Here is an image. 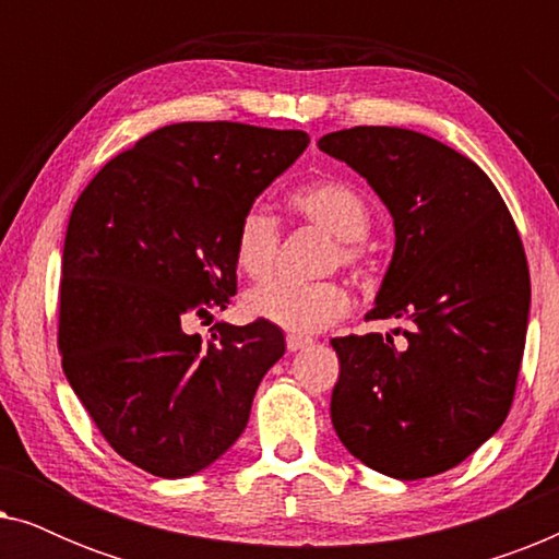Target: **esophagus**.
Returning a JSON list of instances; mask_svg holds the SVG:
<instances>
[{
  "instance_id": "obj_1",
  "label": "esophagus",
  "mask_w": 559,
  "mask_h": 559,
  "mask_svg": "<svg viewBox=\"0 0 559 559\" xmlns=\"http://www.w3.org/2000/svg\"><path fill=\"white\" fill-rule=\"evenodd\" d=\"M310 338H305V335H295V333H289L287 335V350H300V348H305V346H310Z\"/></svg>"
}]
</instances>
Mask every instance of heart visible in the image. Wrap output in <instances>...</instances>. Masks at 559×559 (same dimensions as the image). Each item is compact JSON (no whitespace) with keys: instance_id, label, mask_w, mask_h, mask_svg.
<instances>
[{"instance_id":"heart-1","label":"heart","mask_w":559,"mask_h":559,"mask_svg":"<svg viewBox=\"0 0 559 559\" xmlns=\"http://www.w3.org/2000/svg\"><path fill=\"white\" fill-rule=\"evenodd\" d=\"M289 205L305 221L325 228L338 239L341 264L356 266L361 262L358 241L371 228V209L354 186L341 180H316L297 188L289 195ZM280 224L262 205L243 211L236 226L234 257L236 264L251 280H266L277 266ZM247 312L295 335L325 331L341 318H346L350 297L338 282H318V285H295V282H270L251 289L247 295Z\"/></svg>"}]
</instances>
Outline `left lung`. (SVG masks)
I'll return each mask as SVG.
<instances>
[{"mask_svg": "<svg viewBox=\"0 0 559 559\" xmlns=\"http://www.w3.org/2000/svg\"><path fill=\"white\" fill-rule=\"evenodd\" d=\"M318 147L364 175L394 218V257L366 320L412 323L404 348L381 333L331 341L335 435L384 476H438L476 453L514 402L530 320L516 224L488 175L427 134L354 127Z\"/></svg>", "mask_w": 559, "mask_h": 559, "instance_id": "1", "label": "left lung"}]
</instances>
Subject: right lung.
Listing matches in <instances>:
<instances>
[{"instance_id":"obj_1","label":"right lung","mask_w":559,"mask_h":559,"mask_svg":"<svg viewBox=\"0 0 559 559\" xmlns=\"http://www.w3.org/2000/svg\"><path fill=\"white\" fill-rule=\"evenodd\" d=\"M297 129L182 121L109 159L73 205L58 348L106 442L159 478L203 471L239 440L259 381L285 354L277 325L195 318L236 293V226L308 147Z\"/></svg>"}]
</instances>
